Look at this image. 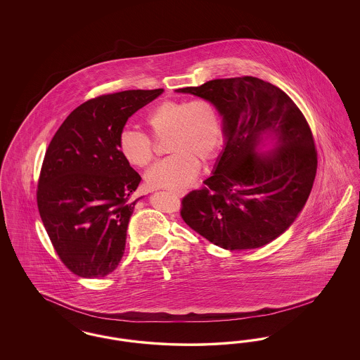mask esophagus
Returning a JSON list of instances; mask_svg holds the SVG:
<instances>
[{
	"label": "esophagus",
	"mask_w": 360,
	"mask_h": 360,
	"mask_svg": "<svg viewBox=\"0 0 360 360\" xmlns=\"http://www.w3.org/2000/svg\"><path fill=\"white\" fill-rule=\"evenodd\" d=\"M170 193L176 197H182L186 194V190H170Z\"/></svg>",
	"instance_id": "esophagus-1"
}]
</instances>
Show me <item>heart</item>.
Returning a JSON list of instances; mask_svg holds the SVG:
<instances>
[{"instance_id": "heart-1", "label": "heart", "mask_w": 360, "mask_h": 360, "mask_svg": "<svg viewBox=\"0 0 360 360\" xmlns=\"http://www.w3.org/2000/svg\"><path fill=\"white\" fill-rule=\"evenodd\" d=\"M146 122L156 139L169 135L166 150L172 153L146 172L151 188L176 190L188 186L198 174V160L212 162L223 147L221 115L205 98L163 101L148 113ZM117 148L125 162L135 167H146L154 156L153 139L134 128L121 129Z\"/></svg>"}]
</instances>
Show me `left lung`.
I'll list each match as a JSON object with an SVG mask.
<instances>
[{
    "mask_svg": "<svg viewBox=\"0 0 360 360\" xmlns=\"http://www.w3.org/2000/svg\"><path fill=\"white\" fill-rule=\"evenodd\" d=\"M176 91L214 103L225 134L213 175L182 198L184 221L231 251L276 239L307 204L317 170V150L302 112L283 90L255 77L213 79ZM270 136L277 148L257 153Z\"/></svg>",
    "mask_w": 360,
    "mask_h": 360,
    "instance_id": "obj_1",
    "label": "left lung"
}]
</instances>
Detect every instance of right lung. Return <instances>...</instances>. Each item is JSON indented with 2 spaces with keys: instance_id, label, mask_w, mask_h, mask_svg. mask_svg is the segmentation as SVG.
I'll list each match as a JSON object with an SVG mask.
<instances>
[{
  "instance_id": "right-lung-1",
  "label": "right lung",
  "mask_w": 360,
  "mask_h": 360,
  "mask_svg": "<svg viewBox=\"0 0 360 360\" xmlns=\"http://www.w3.org/2000/svg\"><path fill=\"white\" fill-rule=\"evenodd\" d=\"M163 89L103 94L74 109L52 137L37 182V207L53 250L72 274L116 270L140 175L121 156L117 135Z\"/></svg>"
}]
</instances>
